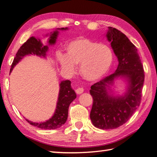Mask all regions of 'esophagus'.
<instances>
[{
	"mask_svg": "<svg viewBox=\"0 0 157 157\" xmlns=\"http://www.w3.org/2000/svg\"><path fill=\"white\" fill-rule=\"evenodd\" d=\"M75 92L77 94H82L84 92V89L83 88H81V87H78L77 88V89L75 90Z\"/></svg>",
	"mask_w": 157,
	"mask_h": 157,
	"instance_id": "obj_1",
	"label": "esophagus"
}]
</instances>
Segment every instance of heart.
<instances>
[{
    "mask_svg": "<svg viewBox=\"0 0 157 157\" xmlns=\"http://www.w3.org/2000/svg\"><path fill=\"white\" fill-rule=\"evenodd\" d=\"M66 51V54L59 52L56 56L61 69L67 74L73 75L75 66L79 65V74L89 82L103 78L113 63V54L110 47L84 37L70 42Z\"/></svg>",
    "mask_w": 157,
    "mask_h": 157,
    "instance_id": "obj_1",
    "label": "heart"
}]
</instances>
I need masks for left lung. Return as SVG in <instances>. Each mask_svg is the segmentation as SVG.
<instances>
[{
	"instance_id": "left-lung-1",
	"label": "left lung",
	"mask_w": 157,
	"mask_h": 157,
	"mask_svg": "<svg viewBox=\"0 0 157 157\" xmlns=\"http://www.w3.org/2000/svg\"><path fill=\"white\" fill-rule=\"evenodd\" d=\"M105 36L119 63L113 74L91 86L90 119L96 128L113 129L125 124L140 105L145 75L138 49L127 37L110 26ZM120 78L126 82V89L116 94L112 86Z\"/></svg>"
}]
</instances>
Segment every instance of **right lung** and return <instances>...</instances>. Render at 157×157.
<instances>
[{"label":"right lung","instance_id":"right-lung-1","mask_svg":"<svg viewBox=\"0 0 157 157\" xmlns=\"http://www.w3.org/2000/svg\"><path fill=\"white\" fill-rule=\"evenodd\" d=\"M66 28L56 29L50 33L46 34L45 37H49L47 40V44H43L41 40L38 38L32 36L28 39L26 43L19 49L16 54L14 61L12 62L10 73H12L14 67L22 59L26 56L36 55L40 58H46L47 52L49 51V47L54 45L56 43L59 31H67ZM75 92L71 87V82L70 80H63L59 83V91L58 100L56 102V107L54 113L52 117L43 122H33L26 119L28 122L36 127L41 129H56L60 128L66 123L68 116V108L70 104L76 98Z\"/></svg>","mask_w":157,"mask_h":157}]
</instances>
